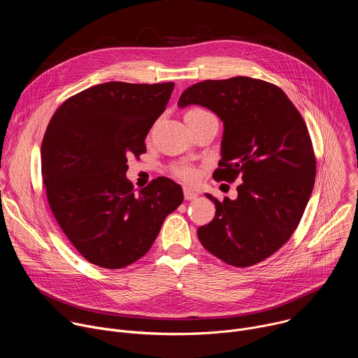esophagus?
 Here are the masks:
<instances>
[{"mask_svg":"<svg viewBox=\"0 0 358 358\" xmlns=\"http://www.w3.org/2000/svg\"><path fill=\"white\" fill-rule=\"evenodd\" d=\"M196 196H198V194H196L195 191H192V189H189V188H184V198H185L187 201L195 199Z\"/></svg>","mask_w":358,"mask_h":358,"instance_id":"obj_1","label":"esophagus"}]
</instances>
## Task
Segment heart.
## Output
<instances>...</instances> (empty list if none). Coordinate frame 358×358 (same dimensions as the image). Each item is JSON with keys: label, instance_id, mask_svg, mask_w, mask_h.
I'll use <instances>...</instances> for the list:
<instances>
[{"label": "heart", "instance_id": "1", "mask_svg": "<svg viewBox=\"0 0 358 358\" xmlns=\"http://www.w3.org/2000/svg\"><path fill=\"white\" fill-rule=\"evenodd\" d=\"M207 119H214L217 120V117L206 110V109H191L185 113V122L187 120H207ZM171 173L181 181H185V182H192L196 180L198 177V170L196 167L188 164V163H176L171 166Z\"/></svg>", "mask_w": 358, "mask_h": 358}]
</instances>
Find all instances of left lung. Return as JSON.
I'll list each match as a JSON object with an SVG mask.
<instances>
[{"label":"left lung","instance_id":"obj_1","mask_svg":"<svg viewBox=\"0 0 358 358\" xmlns=\"http://www.w3.org/2000/svg\"><path fill=\"white\" fill-rule=\"evenodd\" d=\"M199 105L224 122L217 181H242L238 198L218 201L198 239L228 265L246 268L280 249L297 228L312 195L316 157L306 123L269 82L246 76L203 80L185 89L178 106Z\"/></svg>","mask_w":358,"mask_h":358}]
</instances>
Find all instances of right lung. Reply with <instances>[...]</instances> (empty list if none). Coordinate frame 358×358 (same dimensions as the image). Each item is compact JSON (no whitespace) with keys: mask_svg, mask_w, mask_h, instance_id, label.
Returning <instances> with one entry per match:
<instances>
[{"mask_svg":"<svg viewBox=\"0 0 358 358\" xmlns=\"http://www.w3.org/2000/svg\"><path fill=\"white\" fill-rule=\"evenodd\" d=\"M173 89V82L96 85L65 100L46 127L41 169L49 207L93 265L120 269L138 261L184 199L167 177L138 195L126 178L127 157L145 152L144 138Z\"/></svg>","mask_w":358,"mask_h":358,"instance_id":"1","label":"right lung"}]
</instances>
